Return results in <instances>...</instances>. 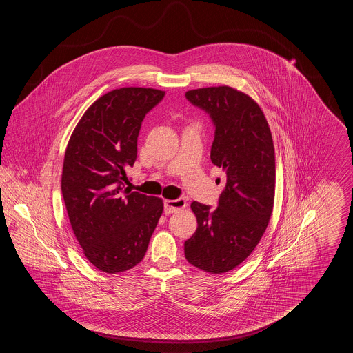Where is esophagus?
<instances>
[{
	"label": "esophagus",
	"instance_id": "1",
	"mask_svg": "<svg viewBox=\"0 0 353 353\" xmlns=\"http://www.w3.org/2000/svg\"><path fill=\"white\" fill-rule=\"evenodd\" d=\"M186 201L184 199H179V200H165L164 201V213L165 214H172L176 213L181 209H185Z\"/></svg>",
	"mask_w": 353,
	"mask_h": 353
}]
</instances>
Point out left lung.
I'll list each match as a JSON object with an SVG mask.
<instances>
[{"mask_svg": "<svg viewBox=\"0 0 353 353\" xmlns=\"http://www.w3.org/2000/svg\"><path fill=\"white\" fill-rule=\"evenodd\" d=\"M185 97L213 119L210 159L226 176L216 209L192 202L197 230L185 241V258L197 269L223 274L252 254L269 225L275 196L272 136L258 103L236 88L205 87Z\"/></svg>", "mask_w": 353, "mask_h": 353, "instance_id": "left-lung-1", "label": "left lung"}]
</instances>
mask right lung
I'll list each match as a JSON object with an SVG mask.
<instances>
[{
  "label": "right lung",
  "instance_id": "add662e5",
  "mask_svg": "<svg viewBox=\"0 0 353 353\" xmlns=\"http://www.w3.org/2000/svg\"><path fill=\"white\" fill-rule=\"evenodd\" d=\"M165 91L121 87L94 101L68 140L62 196L83 254L97 269L117 274L144 258L164 203L124 189L145 114Z\"/></svg>",
  "mask_w": 353,
  "mask_h": 353
}]
</instances>
